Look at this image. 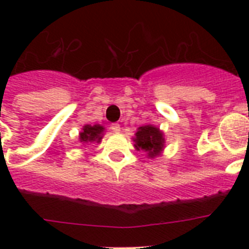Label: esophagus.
<instances>
[{
	"mask_svg": "<svg viewBox=\"0 0 249 249\" xmlns=\"http://www.w3.org/2000/svg\"><path fill=\"white\" fill-rule=\"evenodd\" d=\"M109 129H111L112 132H116V133H117V132L121 131V127H120V124H117V123H113V124H111V126H109Z\"/></svg>",
	"mask_w": 249,
	"mask_h": 249,
	"instance_id": "esophagus-1",
	"label": "esophagus"
}]
</instances>
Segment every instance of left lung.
Returning a JSON list of instances; mask_svg holds the SVG:
<instances>
[{
  "instance_id": "obj_1",
  "label": "left lung",
  "mask_w": 249,
  "mask_h": 249,
  "mask_svg": "<svg viewBox=\"0 0 249 249\" xmlns=\"http://www.w3.org/2000/svg\"><path fill=\"white\" fill-rule=\"evenodd\" d=\"M133 142L137 151L143 149L144 152H147V156L151 158H155L156 156L160 155L164 147L163 133L160 131V128L152 124L140 127L136 132Z\"/></svg>"
}]
</instances>
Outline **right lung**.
Wrapping results in <instances>:
<instances>
[{"mask_svg":"<svg viewBox=\"0 0 249 249\" xmlns=\"http://www.w3.org/2000/svg\"><path fill=\"white\" fill-rule=\"evenodd\" d=\"M105 127L101 124H86L83 126L82 132L80 133V142L82 143H92V142H97L100 143L102 140Z\"/></svg>","mask_w":249,"mask_h":249,"instance_id":"add662e5","label":"right lung"}]
</instances>
